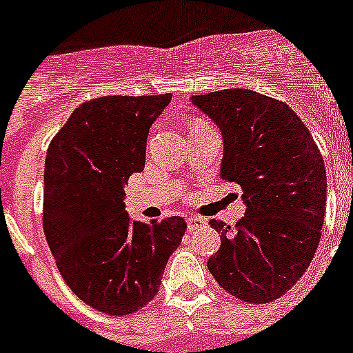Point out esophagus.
<instances>
[{"label": "esophagus", "instance_id": "34e87169", "mask_svg": "<svg viewBox=\"0 0 353 353\" xmlns=\"http://www.w3.org/2000/svg\"><path fill=\"white\" fill-rule=\"evenodd\" d=\"M205 225L203 218H199V216H187V227L188 229H199V227Z\"/></svg>", "mask_w": 353, "mask_h": 353}]
</instances>
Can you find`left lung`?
<instances>
[{"mask_svg": "<svg viewBox=\"0 0 353 353\" xmlns=\"http://www.w3.org/2000/svg\"><path fill=\"white\" fill-rule=\"evenodd\" d=\"M190 101L220 126L221 177L243 190L236 225L210 220L221 245L207 268L232 296L265 304L306 273L321 241L326 168L317 143L285 102L252 90H223Z\"/></svg>", "mask_w": 353, "mask_h": 353, "instance_id": "obj_1", "label": "left lung"}]
</instances>
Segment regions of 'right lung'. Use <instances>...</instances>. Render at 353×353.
<instances>
[{
  "mask_svg": "<svg viewBox=\"0 0 353 353\" xmlns=\"http://www.w3.org/2000/svg\"><path fill=\"white\" fill-rule=\"evenodd\" d=\"M170 93L101 97L80 104L47 150L43 232L74 295L122 317L159 291L166 262L185 234L181 216L132 221L124 185L144 168L150 126Z\"/></svg>",
  "mask_w": 353,
  "mask_h": 353,
  "instance_id": "add662e5",
  "label": "right lung"
}]
</instances>
